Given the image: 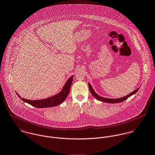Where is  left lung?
Wrapping results in <instances>:
<instances>
[{"mask_svg":"<svg viewBox=\"0 0 155 155\" xmlns=\"http://www.w3.org/2000/svg\"><path fill=\"white\" fill-rule=\"evenodd\" d=\"M88 87H89V89H90V91L91 92V93L93 94V96L96 98L97 99V100L100 101H102V102H106V103H120L121 102H123L124 101H125L126 99H127L129 97H130L131 96H132L133 94H135L138 90L139 89V88H137L136 90H135L134 91H133L132 93H131L130 94H129L128 95L126 96H124L123 97H121V98H118V99H108V98H104L103 97H101L100 96H99L98 94H97L93 90V88L90 85V83H88Z\"/></svg>","mask_w":155,"mask_h":155,"instance_id":"1","label":"left lung"}]
</instances>
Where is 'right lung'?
Returning a JSON list of instances; mask_svg holds the SVG:
<instances>
[{"label": "right lung", "instance_id": "add662e5", "mask_svg": "<svg viewBox=\"0 0 155 155\" xmlns=\"http://www.w3.org/2000/svg\"><path fill=\"white\" fill-rule=\"evenodd\" d=\"M73 77L74 76L71 77L68 80L65 86H64L63 88L62 89V91L59 93L54 95V96H52L45 99H42V100L31 101V100H28L24 98H22L21 100H22L24 102L26 103L32 105L33 106L38 107V108L49 107L58 106L61 103H62L66 99L67 96L68 95L70 87L72 82ZM17 94L19 98H21V96L18 93H17Z\"/></svg>", "mask_w": 155, "mask_h": 155}]
</instances>
